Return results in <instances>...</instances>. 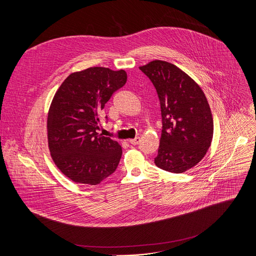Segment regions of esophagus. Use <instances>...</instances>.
Segmentation results:
<instances>
[{"label":"esophagus","mask_w":256,"mask_h":256,"mask_svg":"<svg viewBox=\"0 0 256 256\" xmlns=\"http://www.w3.org/2000/svg\"><path fill=\"white\" fill-rule=\"evenodd\" d=\"M128 142H130V144H134V146H136V144H138V142H140V138H132V140H130Z\"/></svg>","instance_id":"esophagus-1"}]
</instances>
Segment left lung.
I'll return each instance as SVG.
<instances>
[{"instance_id": "left-lung-1", "label": "left lung", "mask_w": 256, "mask_h": 256, "mask_svg": "<svg viewBox=\"0 0 256 256\" xmlns=\"http://www.w3.org/2000/svg\"><path fill=\"white\" fill-rule=\"evenodd\" d=\"M140 70L153 83L160 101L162 134L155 164L172 173L196 166L210 148L214 122L200 87L184 70L165 60Z\"/></svg>"}]
</instances>
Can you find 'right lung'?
<instances>
[{"label": "right lung", "instance_id": "obj_1", "mask_svg": "<svg viewBox=\"0 0 256 256\" xmlns=\"http://www.w3.org/2000/svg\"><path fill=\"white\" fill-rule=\"evenodd\" d=\"M126 79L124 70L89 68L70 74L52 99L48 116L52 158L77 184H99L118 166L120 144L98 130L101 110Z\"/></svg>", "mask_w": 256, "mask_h": 256}]
</instances>
